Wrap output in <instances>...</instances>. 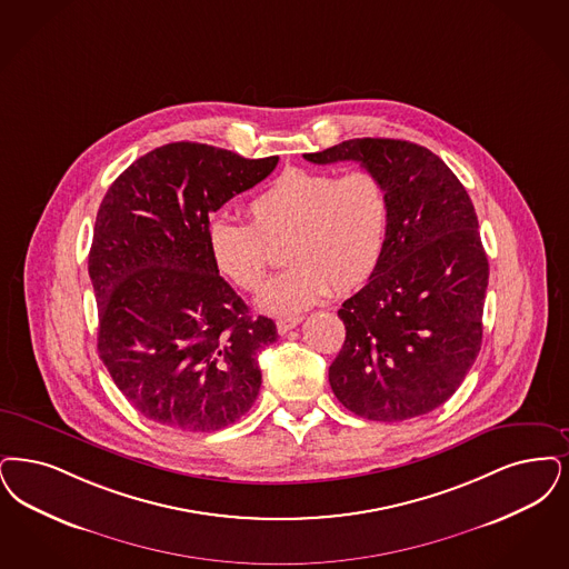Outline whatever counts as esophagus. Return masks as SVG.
I'll list each match as a JSON object with an SVG mask.
<instances>
[{"label":"esophagus","instance_id":"1","mask_svg":"<svg viewBox=\"0 0 569 569\" xmlns=\"http://www.w3.org/2000/svg\"><path fill=\"white\" fill-rule=\"evenodd\" d=\"M302 318H281L277 319V332L279 335H288L292 328H296Z\"/></svg>","mask_w":569,"mask_h":569}]
</instances>
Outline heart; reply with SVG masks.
Masks as SVG:
<instances>
[{
  "label": "heart",
  "instance_id": "heart-1",
  "mask_svg": "<svg viewBox=\"0 0 569 569\" xmlns=\"http://www.w3.org/2000/svg\"><path fill=\"white\" fill-rule=\"evenodd\" d=\"M250 222L213 216L207 222V246L218 271L241 290H256L283 246L290 264L256 298L269 316H296L318 305L328 290L349 292L377 269L389 228V192L383 180L353 169H286L248 204Z\"/></svg>",
  "mask_w": 569,
  "mask_h": 569
}]
</instances>
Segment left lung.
Returning <instances> with one entry per match:
<instances>
[{"label": "left lung", "mask_w": 569, "mask_h": 569, "mask_svg": "<svg viewBox=\"0 0 569 569\" xmlns=\"http://www.w3.org/2000/svg\"><path fill=\"white\" fill-rule=\"evenodd\" d=\"M316 164L356 160L389 192L377 269L339 309L345 342L328 370L345 409L405 421L445 405L482 342L489 262L477 211L453 171L402 139H349L305 154Z\"/></svg>", "instance_id": "1"}]
</instances>
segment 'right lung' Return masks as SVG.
I'll list each match as a JSON object with an SVG mask.
<instances>
[{
	"instance_id": "obj_1",
	"label": "right lung",
	"mask_w": 569,
	"mask_h": 569,
	"mask_svg": "<svg viewBox=\"0 0 569 569\" xmlns=\"http://www.w3.org/2000/svg\"><path fill=\"white\" fill-rule=\"evenodd\" d=\"M277 160L167 143L127 167L97 211L89 253L97 349L116 387L159 426L222 430L260 391L258 351L277 341V326L251 318L220 277L207 222Z\"/></svg>"
}]
</instances>
